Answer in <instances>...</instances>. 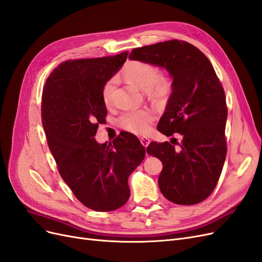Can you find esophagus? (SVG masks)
Segmentation results:
<instances>
[{
  "instance_id": "esophagus-1",
  "label": "esophagus",
  "mask_w": 262,
  "mask_h": 262,
  "mask_svg": "<svg viewBox=\"0 0 262 262\" xmlns=\"http://www.w3.org/2000/svg\"><path fill=\"white\" fill-rule=\"evenodd\" d=\"M140 141H141V144L143 145L144 147H146V146L149 144V142H150V140H149L148 138H146V137H142V138H140Z\"/></svg>"
}]
</instances>
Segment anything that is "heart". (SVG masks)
Segmentation results:
<instances>
[{
	"mask_svg": "<svg viewBox=\"0 0 262 262\" xmlns=\"http://www.w3.org/2000/svg\"><path fill=\"white\" fill-rule=\"evenodd\" d=\"M122 74L124 78L138 89L145 91L148 96L156 101H164L169 97L172 90L171 80L164 74H160V70L153 63L134 60L126 63ZM115 89V80L109 78L101 87V99L105 105L112 101ZM154 120V115L149 110H131L124 113L119 124L122 129L134 134H146Z\"/></svg>",
	"mask_w": 262,
	"mask_h": 262,
	"instance_id": "heart-1",
	"label": "heart"
}]
</instances>
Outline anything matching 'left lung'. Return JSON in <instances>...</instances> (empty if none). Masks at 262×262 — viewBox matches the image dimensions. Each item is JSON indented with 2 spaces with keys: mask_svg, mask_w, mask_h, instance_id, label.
Segmentation results:
<instances>
[{
  "mask_svg": "<svg viewBox=\"0 0 262 262\" xmlns=\"http://www.w3.org/2000/svg\"><path fill=\"white\" fill-rule=\"evenodd\" d=\"M129 58L165 68L172 77L157 130L167 137L180 133L181 143L175 148L169 142L153 141L146 148L163 163L158 178L163 195L181 205L204 201L217 185L227 152L225 93L210 60L177 39L136 48Z\"/></svg>",
  "mask_w": 262,
  "mask_h": 262,
  "instance_id": "left-lung-1",
  "label": "left lung"
}]
</instances>
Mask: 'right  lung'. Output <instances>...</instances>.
I'll list each match as a JSON object with an SVG mask.
<instances>
[{
  "label": "right lung",
  "mask_w": 262,
  "mask_h": 262,
  "mask_svg": "<svg viewBox=\"0 0 262 262\" xmlns=\"http://www.w3.org/2000/svg\"><path fill=\"white\" fill-rule=\"evenodd\" d=\"M128 53L67 60L50 73L42 91V125L60 176L78 201L97 212L114 211L126 203L128 178L146 153L139 139L125 131L113 144L95 140L107 116L101 87Z\"/></svg>",
  "instance_id": "add662e5"
}]
</instances>
